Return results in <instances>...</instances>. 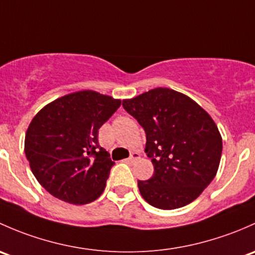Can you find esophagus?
Segmentation results:
<instances>
[{"label":"esophagus","instance_id":"esophagus-1","mask_svg":"<svg viewBox=\"0 0 255 255\" xmlns=\"http://www.w3.org/2000/svg\"><path fill=\"white\" fill-rule=\"evenodd\" d=\"M138 158H140V153H138V152H132V153L130 154V157L128 158V163H132V162L137 161Z\"/></svg>","mask_w":255,"mask_h":255}]
</instances>
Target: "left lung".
I'll return each mask as SVG.
<instances>
[{
	"mask_svg": "<svg viewBox=\"0 0 255 255\" xmlns=\"http://www.w3.org/2000/svg\"><path fill=\"white\" fill-rule=\"evenodd\" d=\"M123 107L146 132L154 173L137 186L149 205L162 210L195 200L216 175L222 137L212 118L191 98L170 88H154Z\"/></svg>",
	"mask_w": 255,
	"mask_h": 255,
	"instance_id": "8db88e82",
	"label": "left lung"
}]
</instances>
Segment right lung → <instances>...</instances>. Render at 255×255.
<instances>
[{
	"label": "right lung",
	"instance_id": "obj_1",
	"mask_svg": "<svg viewBox=\"0 0 255 255\" xmlns=\"http://www.w3.org/2000/svg\"><path fill=\"white\" fill-rule=\"evenodd\" d=\"M122 101L78 91L46 104L30 122L24 152L34 177L55 198L75 205L103 193L114 162L98 143V130Z\"/></svg>",
	"mask_w": 255,
	"mask_h": 255
}]
</instances>
